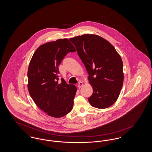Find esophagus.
Segmentation results:
<instances>
[{
	"instance_id": "obj_1",
	"label": "esophagus",
	"mask_w": 152,
	"mask_h": 152,
	"mask_svg": "<svg viewBox=\"0 0 152 152\" xmlns=\"http://www.w3.org/2000/svg\"><path fill=\"white\" fill-rule=\"evenodd\" d=\"M83 83L81 82V81H79V84H78V87L79 88H81V87H83Z\"/></svg>"
}]
</instances>
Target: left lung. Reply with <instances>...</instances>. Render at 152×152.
Instances as JSON below:
<instances>
[{
    "instance_id": "left-lung-1",
    "label": "left lung",
    "mask_w": 152,
    "mask_h": 152,
    "mask_svg": "<svg viewBox=\"0 0 152 152\" xmlns=\"http://www.w3.org/2000/svg\"><path fill=\"white\" fill-rule=\"evenodd\" d=\"M85 65L93 94L88 101L94 107L108 108L117 100L124 81L122 59L114 47L96 35L71 38Z\"/></svg>"
}]
</instances>
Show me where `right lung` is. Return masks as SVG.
<instances>
[{"mask_svg": "<svg viewBox=\"0 0 152 152\" xmlns=\"http://www.w3.org/2000/svg\"><path fill=\"white\" fill-rule=\"evenodd\" d=\"M76 51L67 39L40 45L35 52L28 69L29 94L37 106L49 116L59 118L72 109L77 88L58 82V65L69 52Z\"/></svg>", "mask_w": 152, "mask_h": 152, "instance_id": "add662e5", "label": "right lung"}]
</instances>
